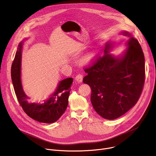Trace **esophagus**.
Here are the masks:
<instances>
[{
    "instance_id": "obj_1",
    "label": "esophagus",
    "mask_w": 156,
    "mask_h": 156,
    "mask_svg": "<svg viewBox=\"0 0 156 156\" xmlns=\"http://www.w3.org/2000/svg\"><path fill=\"white\" fill-rule=\"evenodd\" d=\"M75 80L77 83H81L83 81V76L81 75V74H79V75H76V76L75 77Z\"/></svg>"
}]
</instances>
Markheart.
<instances>
[{
  "label": "heart",
  "instance_id": "obj_1",
  "mask_svg": "<svg viewBox=\"0 0 156 156\" xmlns=\"http://www.w3.org/2000/svg\"><path fill=\"white\" fill-rule=\"evenodd\" d=\"M96 59V53L94 51L87 53L81 61V63L83 66H88L94 63Z\"/></svg>",
  "mask_w": 156,
  "mask_h": 156
}]
</instances>
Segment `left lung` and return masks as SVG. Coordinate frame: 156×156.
<instances>
[{
	"label": "left lung",
	"instance_id": "1",
	"mask_svg": "<svg viewBox=\"0 0 156 156\" xmlns=\"http://www.w3.org/2000/svg\"><path fill=\"white\" fill-rule=\"evenodd\" d=\"M119 35L125 39L126 50L118 55L111 51L118 41L106 42L104 55L98 57L83 82L91 88V102L97 114L106 119L123 115L137 102L145 81V57L138 41L128 31Z\"/></svg>",
	"mask_w": 156,
	"mask_h": 156
}]
</instances>
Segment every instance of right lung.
<instances>
[{
	"mask_svg": "<svg viewBox=\"0 0 156 156\" xmlns=\"http://www.w3.org/2000/svg\"><path fill=\"white\" fill-rule=\"evenodd\" d=\"M24 38L19 44L11 67V78L15 94L24 111L31 118L44 123H52L58 120L66 109L73 78L60 81L54 92L47 99L39 102L32 101L23 88L21 71L22 52Z\"/></svg>",
	"mask_w": 156,
	"mask_h": 156,
	"instance_id": "obj_1",
	"label": "right lung"
}]
</instances>
